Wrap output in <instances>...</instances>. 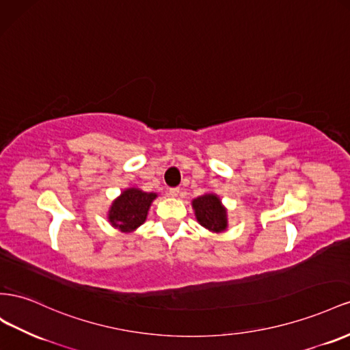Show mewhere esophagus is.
<instances>
[{"label":"esophagus","instance_id":"obj_1","mask_svg":"<svg viewBox=\"0 0 350 350\" xmlns=\"http://www.w3.org/2000/svg\"><path fill=\"white\" fill-rule=\"evenodd\" d=\"M167 194L171 196L172 198H175V197H178V194H179V188H169V191H167Z\"/></svg>","mask_w":350,"mask_h":350}]
</instances>
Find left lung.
<instances>
[{
  "label": "left lung",
  "instance_id": "obj_1",
  "mask_svg": "<svg viewBox=\"0 0 350 350\" xmlns=\"http://www.w3.org/2000/svg\"><path fill=\"white\" fill-rule=\"evenodd\" d=\"M196 218L202 226L212 232H222L228 226L226 209L216 194H203L193 200Z\"/></svg>",
  "mask_w": 350,
  "mask_h": 350
}]
</instances>
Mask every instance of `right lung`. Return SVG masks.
Returning <instances> with one entry per match:
<instances>
[{"label": "right lung", "instance_id": "right-lung-1", "mask_svg": "<svg viewBox=\"0 0 350 350\" xmlns=\"http://www.w3.org/2000/svg\"><path fill=\"white\" fill-rule=\"evenodd\" d=\"M156 193H146L139 188H126L111 203L109 209V222L122 232L135 231L147 219V213Z\"/></svg>", "mask_w": 350, "mask_h": 350}]
</instances>
